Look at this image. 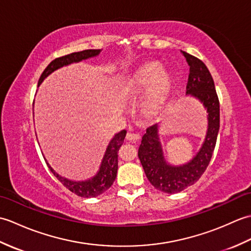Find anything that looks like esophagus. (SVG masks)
<instances>
[{
    "label": "esophagus",
    "mask_w": 251,
    "mask_h": 251,
    "mask_svg": "<svg viewBox=\"0 0 251 251\" xmlns=\"http://www.w3.org/2000/svg\"><path fill=\"white\" fill-rule=\"evenodd\" d=\"M126 139L129 141H138L140 139V135L138 134H132V132H128L126 136Z\"/></svg>",
    "instance_id": "34e87169"
}]
</instances>
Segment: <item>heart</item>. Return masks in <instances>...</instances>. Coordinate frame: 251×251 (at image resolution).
Listing matches in <instances>:
<instances>
[{
  "mask_svg": "<svg viewBox=\"0 0 251 251\" xmlns=\"http://www.w3.org/2000/svg\"><path fill=\"white\" fill-rule=\"evenodd\" d=\"M146 89L143 109L148 114H156L168 99L172 89V77L167 71L159 69L155 62L140 67L126 83V92L130 95H140Z\"/></svg>",
  "mask_w": 251,
  "mask_h": 251,
  "instance_id": "obj_1",
  "label": "heart"
}]
</instances>
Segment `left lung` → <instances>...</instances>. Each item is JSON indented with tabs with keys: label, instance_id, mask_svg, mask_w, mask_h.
Returning a JSON list of instances; mask_svg holds the SVG:
<instances>
[{
	"label": "left lung",
	"instance_id": "left-lung-1",
	"mask_svg": "<svg viewBox=\"0 0 251 251\" xmlns=\"http://www.w3.org/2000/svg\"><path fill=\"white\" fill-rule=\"evenodd\" d=\"M190 66L186 95L202 102L208 112V129L200 151L189 163L173 166L165 161L158 138L157 124L150 126L142 137L138 156L148 180L164 193L175 194L194 184L209 164L214 153L220 127V104L211 74L199 58L182 51Z\"/></svg>",
	"mask_w": 251,
	"mask_h": 251
}]
</instances>
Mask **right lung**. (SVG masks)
I'll list each match as a JSON object with an SVG mask.
<instances>
[{"label":"right lung","instance_id":"1","mask_svg":"<svg viewBox=\"0 0 251 251\" xmlns=\"http://www.w3.org/2000/svg\"><path fill=\"white\" fill-rule=\"evenodd\" d=\"M100 51V50H86L56 58L55 60H52L50 65L46 67L43 73H42V75L39 79V85L43 82V79L46 76H49L51 72H54L57 69H59L63 66H68L73 62L82 61L90 57H95L99 55ZM126 130L124 129L113 137V139L110 141L108 148H106L102 162H101L100 165L99 172L95 177L86 181H72L67 178H63L50 166V164L46 162V159L45 162L47 164V166L50 169V172L54 174L55 177L59 180L68 190H70L72 193L81 197H86V199H88V197H96L102 194L103 192L108 190L114 182L117 174V163H119V158H117L119 155H117V153H119L120 148L122 147L123 142H124Z\"/></svg>","mask_w":251,"mask_h":251}]
</instances>
